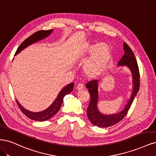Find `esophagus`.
<instances>
[{
	"label": "esophagus",
	"mask_w": 156,
	"mask_h": 156,
	"mask_svg": "<svg viewBox=\"0 0 156 156\" xmlns=\"http://www.w3.org/2000/svg\"><path fill=\"white\" fill-rule=\"evenodd\" d=\"M83 88V84L82 83H79L77 86V90H80Z\"/></svg>",
	"instance_id": "34e87169"
}]
</instances>
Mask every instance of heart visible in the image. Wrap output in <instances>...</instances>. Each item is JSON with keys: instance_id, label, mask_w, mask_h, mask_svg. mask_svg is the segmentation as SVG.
<instances>
[{"instance_id": "b5f03b06", "label": "heart", "mask_w": 156, "mask_h": 156, "mask_svg": "<svg viewBox=\"0 0 156 156\" xmlns=\"http://www.w3.org/2000/svg\"><path fill=\"white\" fill-rule=\"evenodd\" d=\"M94 48V46H90L88 49V52L92 51ZM108 57L109 50L105 44H101L96 47L88 61L85 64V72L90 76L98 74L103 69Z\"/></svg>"}]
</instances>
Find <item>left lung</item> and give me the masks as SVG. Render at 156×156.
Segmentation results:
<instances>
[{"mask_svg":"<svg viewBox=\"0 0 156 156\" xmlns=\"http://www.w3.org/2000/svg\"><path fill=\"white\" fill-rule=\"evenodd\" d=\"M123 46H124L125 54L118 62V65H126L131 69L133 76V93L128 102V104L125 106V108L121 112L109 115H103L98 111V105H97L98 100V80H92L89 81L86 84V87L88 89L90 95V101L87 108V115L89 120L95 126L106 128L114 125L121 121L126 115L128 111L130 109L132 102L139 90L140 74H139V69L136 58L132 49L126 42H124Z\"/></svg>","mask_w":156,"mask_h":156,"instance_id":"1","label":"left lung"}]
</instances>
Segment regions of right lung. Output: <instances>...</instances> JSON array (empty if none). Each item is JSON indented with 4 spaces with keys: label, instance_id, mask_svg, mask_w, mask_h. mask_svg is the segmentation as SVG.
Returning <instances> with one entry per match:
<instances>
[{
    "label": "right lung",
    "instance_id": "right-lung-1",
    "mask_svg": "<svg viewBox=\"0 0 156 156\" xmlns=\"http://www.w3.org/2000/svg\"><path fill=\"white\" fill-rule=\"evenodd\" d=\"M53 30H40L38 31H36L35 33L32 34L31 36H30L28 38H27L25 41H24L17 48V51H16L15 55H17L20 51H22L25 48H26L28 46L34 43V42L39 41L41 39H44L45 37L49 35ZM74 87V84L73 83H69L66 87H64L61 92L58 94L57 98L54 101V102L51 104L50 106L48 107L47 109L45 110L40 112H30L24 109L23 107L21 106L18 101L16 99V102H17V104L19 106L20 110L22 111L23 114L28 117L30 119L37 121H44L50 119L53 115H55L57 113L59 110L61 108V106L62 105L63 98L66 95L69 94L73 91V88Z\"/></svg>",
    "mask_w": 156,
    "mask_h": 156
}]
</instances>
